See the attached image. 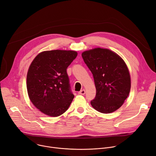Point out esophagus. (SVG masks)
Listing matches in <instances>:
<instances>
[{
    "label": "esophagus",
    "instance_id": "1",
    "mask_svg": "<svg viewBox=\"0 0 156 156\" xmlns=\"http://www.w3.org/2000/svg\"><path fill=\"white\" fill-rule=\"evenodd\" d=\"M78 93L80 95H85V90L83 89V90H81L80 91H79L78 92Z\"/></svg>",
    "mask_w": 156,
    "mask_h": 156
}]
</instances>
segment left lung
<instances>
[{"instance_id": "left-lung-1", "label": "left lung", "mask_w": 156, "mask_h": 156, "mask_svg": "<svg viewBox=\"0 0 156 156\" xmlns=\"http://www.w3.org/2000/svg\"><path fill=\"white\" fill-rule=\"evenodd\" d=\"M81 56L93 74L96 87L91 106L103 113L119 109L128 97L131 86L125 62L114 52L99 48L86 51Z\"/></svg>"}]
</instances>
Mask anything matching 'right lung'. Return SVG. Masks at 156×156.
<instances>
[{
  "instance_id": "right-lung-1",
  "label": "right lung",
  "mask_w": 156,
  "mask_h": 156,
  "mask_svg": "<svg viewBox=\"0 0 156 156\" xmlns=\"http://www.w3.org/2000/svg\"><path fill=\"white\" fill-rule=\"evenodd\" d=\"M73 51L52 50L39 53L30 64L27 89L33 105L50 117H58L74 98L66 69L77 56Z\"/></svg>"
}]
</instances>
